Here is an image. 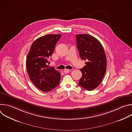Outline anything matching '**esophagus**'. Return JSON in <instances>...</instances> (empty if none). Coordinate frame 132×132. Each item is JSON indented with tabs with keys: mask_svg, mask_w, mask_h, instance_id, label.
I'll return each mask as SVG.
<instances>
[{
	"mask_svg": "<svg viewBox=\"0 0 132 132\" xmlns=\"http://www.w3.org/2000/svg\"><path fill=\"white\" fill-rule=\"evenodd\" d=\"M69 71H70V70H69V69H65L64 70V72L65 73H68Z\"/></svg>",
	"mask_w": 132,
	"mask_h": 132,
	"instance_id": "obj_1",
	"label": "esophagus"
}]
</instances>
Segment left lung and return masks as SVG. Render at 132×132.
<instances>
[{
  "mask_svg": "<svg viewBox=\"0 0 132 132\" xmlns=\"http://www.w3.org/2000/svg\"><path fill=\"white\" fill-rule=\"evenodd\" d=\"M77 47L82 60L86 64L80 69L82 76L78 85L91 91L96 88L102 80L106 69V57L101 43L89 34H77Z\"/></svg>",
  "mask_w": 132,
  "mask_h": 132,
  "instance_id": "left-lung-1",
  "label": "left lung"
}]
</instances>
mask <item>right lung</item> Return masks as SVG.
I'll return each mask as SVG.
<instances>
[{
	"label": "right lung",
	"instance_id": "1",
	"mask_svg": "<svg viewBox=\"0 0 132 132\" xmlns=\"http://www.w3.org/2000/svg\"><path fill=\"white\" fill-rule=\"evenodd\" d=\"M61 34H47L32 43L26 60V67L31 81L40 90L48 92L59 86L60 72L48 67V60L53 53Z\"/></svg>",
	"mask_w": 132,
	"mask_h": 132
}]
</instances>
